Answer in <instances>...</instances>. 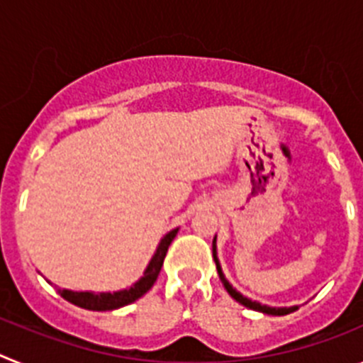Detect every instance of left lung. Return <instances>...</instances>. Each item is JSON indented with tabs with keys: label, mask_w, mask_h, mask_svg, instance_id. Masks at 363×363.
Wrapping results in <instances>:
<instances>
[{
	"label": "left lung",
	"mask_w": 363,
	"mask_h": 363,
	"mask_svg": "<svg viewBox=\"0 0 363 363\" xmlns=\"http://www.w3.org/2000/svg\"><path fill=\"white\" fill-rule=\"evenodd\" d=\"M213 255H214V262H216L218 277H220L221 284H223V287H225V289H227V293H229L230 296L234 298V300L240 301L242 306L249 307V309H252V311H259V313L272 314V316H284V314H289V313H293V311L298 309V307H269V306H262V303H258V301H252V300H249V298L243 296V294H240L238 291L233 289V285H230L229 281L225 280V277H223V272H221L220 262H218V258H216V238H214V242H213Z\"/></svg>",
	"instance_id": "1"
}]
</instances>
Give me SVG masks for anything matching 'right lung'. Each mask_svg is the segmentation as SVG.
Wrapping results in <instances>:
<instances>
[{
  "label": "right lung",
  "instance_id": "add662e5",
  "mask_svg": "<svg viewBox=\"0 0 363 363\" xmlns=\"http://www.w3.org/2000/svg\"><path fill=\"white\" fill-rule=\"evenodd\" d=\"M176 233L178 229L171 230V233L167 234L165 238L162 240V243L158 245L156 252H154L152 259H150L149 267L145 269L143 272V277L136 281V284L130 287V289H125V291H118V293L111 294V293H99V294H92V293H74V291H67L62 289L60 294L65 298L67 301L74 303V306L83 307V309H89V311H112V309H118V307H123V306H129L133 303L134 300L138 298H142L147 291L150 289L158 278L160 271H162V265H163V259H165L167 255V249L171 245V242L174 240Z\"/></svg>",
  "mask_w": 363,
  "mask_h": 363
}]
</instances>
